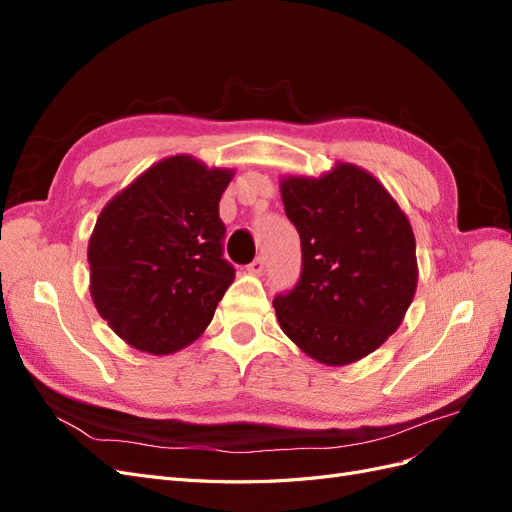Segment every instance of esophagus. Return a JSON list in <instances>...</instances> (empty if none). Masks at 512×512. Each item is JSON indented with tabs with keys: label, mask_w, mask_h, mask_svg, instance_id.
I'll return each instance as SVG.
<instances>
[{
	"label": "esophagus",
	"mask_w": 512,
	"mask_h": 512,
	"mask_svg": "<svg viewBox=\"0 0 512 512\" xmlns=\"http://www.w3.org/2000/svg\"><path fill=\"white\" fill-rule=\"evenodd\" d=\"M262 271H265V258H260V256L254 262H250V265H247V273L262 275Z\"/></svg>",
	"instance_id": "obj_1"
}]
</instances>
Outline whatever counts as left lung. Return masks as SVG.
I'll return each mask as SVG.
<instances>
[{"label":"left lung","mask_w":512,"mask_h":512,"mask_svg":"<svg viewBox=\"0 0 512 512\" xmlns=\"http://www.w3.org/2000/svg\"><path fill=\"white\" fill-rule=\"evenodd\" d=\"M288 220L301 237L297 286L277 294L282 331L324 365H350L380 348L416 292L414 232L367 170L339 162L320 179H282Z\"/></svg>","instance_id":"left-lung-1"}]
</instances>
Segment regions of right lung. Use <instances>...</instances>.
I'll list each match as a JSON object with an SVG mask.
<instances>
[{"instance_id": "obj_1", "label": "right lung", "mask_w": 512, "mask_h": 512, "mask_svg": "<svg viewBox=\"0 0 512 512\" xmlns=\"http://www.w3.org/2000/svg\"><path fill=\"white\" fill-rule=\"evenodd\" d=\"M228 168L170 156L108 203L89 239V292L123 342L173 354L203 335L235 280L222 256Z\"/></svg>"}]
</instances>
